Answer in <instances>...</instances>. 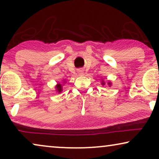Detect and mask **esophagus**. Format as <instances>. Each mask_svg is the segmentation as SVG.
Returning <instances> with one entry per match:
<instances>
[{"mask_svg": "<svg viewBox=\"0 0 159 159\" xmlns=\"http://www.w3.org/2000/svg\"><path fill=\"white\" fill-rule=\"evenodd\" d=\"M77 72H78V74H79L80 75H82L84 74V71L82 70V69H79Z\"/></svg>", "mask_w": 159, "mask_h": 159, "instance_id": "obj_1", "label": "esophagus"}]
</instances>
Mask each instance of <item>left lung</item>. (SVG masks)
<instances>
[{"label":"left lung","mask_w":159,"mask_h":159,"mask_svg":"<svg viewBox=\"0 0 159 159\" xmlns=\"http://www.w3.org/2000/svg\"><path fill=\"white\" fill-rule=\"evenodd\" d=\"M102 84H103H103H105V83H104V82L103 81V82H102V83H101ZM108 85H109V86H111V82H108Z\"/></svg>","instance_id":"8db88e82"}]
</instances>
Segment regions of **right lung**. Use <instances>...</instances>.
I'll list each match as a JSON object with an SVG mask.
<instances>
[{"label": "right lung", "mask_w": 159, "mask_h": 159, "mask_svg": "<svg viewBox=\"0 0 159 159\" xmlns=\"http://www.w3.org/2000/svg\"><path fill=\"white\" fill-rule=\"evenodd\" d=\"M56 90L58 91V93H61L62 91V85L61 84H58L56 86Z\"/></svg>", "instance_id": "obj_1"}]
</instances>
